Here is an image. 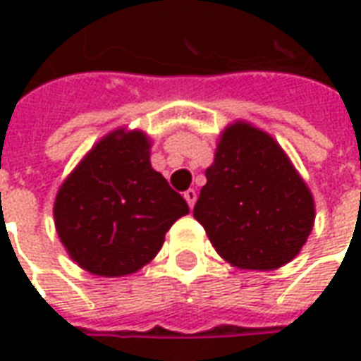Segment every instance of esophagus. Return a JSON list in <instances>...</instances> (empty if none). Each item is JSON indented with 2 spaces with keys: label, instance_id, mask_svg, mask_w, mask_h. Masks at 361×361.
<instances>
[{
  "label": "esophagus",
  "instance_id": "esophagus-1",
  "mask_svg": "<svg viewBox=\"0 0 361 361\" xmlns=\"http://www.w3.org/2000/svg\"><path fill=\"white\" fill-rule=\"evenodd\" d=\"M183 197H185V201H188L189 207H193V204H195V201H197V191H195V189H188V191L183 193Z\"/></svg>",
  "mask_w": 361,
  "mask_h": 361
}]
</instances>
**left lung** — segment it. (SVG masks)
Listing matches in <instances>:
<instances>
[{
	"label": "left lung",
	"mask_w": 361,
	"mask_h": 361,
	"mask_svg": "<svg viewBox=\"0 0 361 361\" xmlns=\"http://www.w3.org/2000/svg\"><path fill=\"white\" fill-rule=\"evenodd\" d=\"M204 176L193 216L228 263L271 271L300 253L313 197L272 137L247 123L228 127Z\"/></svg>",
	"instance_id": "8db88e82"
}]
</instances>
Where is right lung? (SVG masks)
Masks as SVG:
<instances>
[{
  "label": "right lung",
  "mask_w": 361,
  "mask_h": 361,
  "mask_svg": "<svg viewBox=\"0 0 361 361\" xmlns=\"http://www.w3.org/2000/svg\"><path fill=\"white\" fill-rule=\"evenodd\" d=\"M149 149L139 131L108 135L58 191L59 240L92 274L139 271L160 251L173 222L189 212L185 199L152 170Z\"/></svg>",
  "instance_id": "1"
}]
</instances>
